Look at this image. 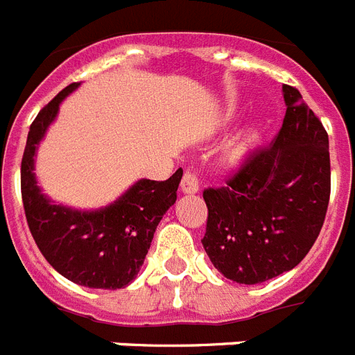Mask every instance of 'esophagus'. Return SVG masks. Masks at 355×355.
I'll return each mask as SVG.
<instances>
[{"instance_id": "obj_1", "label": "esophagus", "mask_w": 355, "mask_h": 355, "mask_svg": "<svg viewBox=\"0 0 355 355\" xmlns=\"http://www.w3.org/2000/svg\"><path fill=\"white\" fill-rule=\"evenodd\" d=\"M198 191H200L198 178H196L194 172L187 170L185 175H183V180H181V192H183V194H196Z\"/></svg>"}]
</instances>
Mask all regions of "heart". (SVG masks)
Segmentation results:
<instances>
[{
    "label": "heart",
    "mask_w": 355,
    "mask_h": 355,
    "mask_svg": "<svg viewBox=\"0 0 355 355\" xmlns=\"http://www.w3.org/2000/svg\"><path fill=\"white\" fill-rule=\"evenodd\" d=\"M262 141V126H251L243 133H240L225 150V163L229 166H238L248 159L249 154L257 148Z\"/></svg>",
    "instance_id": "heart-1"
}]
</instances>
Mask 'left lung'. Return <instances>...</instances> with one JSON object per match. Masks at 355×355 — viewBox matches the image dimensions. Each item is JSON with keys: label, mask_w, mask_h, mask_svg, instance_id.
Returning <instances> with one entry per match:
<instances>
[{"label": "left lung", "mask_w": 355, "mask_h": 355, "mask_svg": "<svg viewBox=\"0 0 355 355\" xmlns=\"http://www.w3.org/2000/svg\"><path fill=\"white\" fill-rule=\"evenodd\" d=\"M282 95L284 123L271 144L249 155L227 187L203 192V249L238 284L293 269L315 243L328 209V133L299 89L282 86Z\"/></svg>", "instance_id": "left-lung-1"}]
</instances>
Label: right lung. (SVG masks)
<instances>
[{"label": "right lung", "mask_w": 355, "mask_h": 355, "mask_svg": "<svg viewBox=\"0 0 355 355\" xmlns=\"http://www.w3.org/2000/svg\"><path fill=\"white\" fill-rule=\"evenodd\" d=\"M80 84L62 89L31 124L21 159V198L34 242L71 282L98 290L126 288L143 266L161 218L175 203L183 170L166 181L139 180L106 207L82 211L55 203L40 189L34 157L60 104Z\"/></svg>", "instance_id": "1"}]
</instances>
